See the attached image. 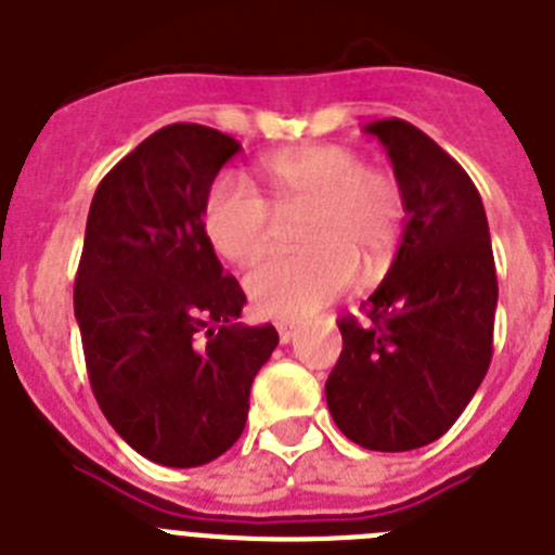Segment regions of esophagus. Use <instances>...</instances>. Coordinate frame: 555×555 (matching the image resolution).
I'll return each instance as SVG.
<instances>
[{"label":"esophagus","mask_w":555,"mask_h":555,"mask_svg":"<svg viewBox=\"0 0 555 555\" xmlns=\"http://www.w3.org/2000/svg\"><path fill=\"white\" fill-rule=\"evenodd\" d=\"M278 336H281L283 345H292L294 338L300 336V331H297L294 325H278Z\"/></svg>","instance_id":"1"}]
</instances>
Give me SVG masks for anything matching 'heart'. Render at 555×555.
I'll list each match as a JSON object with an SVG mask.
<instances>
[{"instance_id": "obj_1", "label": "heart", "mask_w": 555, "mask_h": 555, "mask_svg": "<svg viewBox=\"0 0 555 555\" xmlns=\"http://www.w3.org/2000/svg\"><path fill=\"white\" fill-rule=\"evenodd\" d=\"M261 175L274 208H313L306 244L313 253H274L247 274L255 311L272 320L300 322L356 283V258L389 253L403 222V197L384 171L366 169L350 146L311 144L269 155ZM274 208L247 178L224 171L208 189L203 228L222 258L247 263L272 242Z\"/></svg>"}]
</instances>
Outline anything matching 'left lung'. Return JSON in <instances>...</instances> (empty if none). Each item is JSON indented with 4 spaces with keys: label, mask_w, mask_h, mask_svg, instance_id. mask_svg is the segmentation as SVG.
I'll list each match as a JSON object with an SVG mask.
<instances>
[{
    "label": "left lung",
    "mask_w": 555,
    "mask_h": 555,
    "mask_svg": "<svg viewBox=\"0 0 555 555\" xmlns=\"http://www.w3.org/2000/svg\"><path fill=\"white\" fill-rule=\"evenodd\" d=\"M389 152L405 230L364 302L341 317V356L325 384L338 430L366 450L403 453L450 430L492 364L494 274L487 210L469 175L420 127L366 125Z\"/></svg>",
    "instance_id": "obj_1"
}]
</instances>
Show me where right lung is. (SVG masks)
<instances>
[{"mask_svg":"<svg viewBox=\"0 0 555 555\" xmlns=\"http://www.w3.org/2000/svg\"><path fill=\"white\" fill-rule=\"evenodd\" d=\"M242 144L205 125L160 127L102 178L75 278V317L96 403L164 467H199L242 436L272 325L247 302L203 228L219 169Z\"/></svg>","mask_w":555,"mask_h":555,"instance_id":"1","label":"right lung"}]
</instances>
